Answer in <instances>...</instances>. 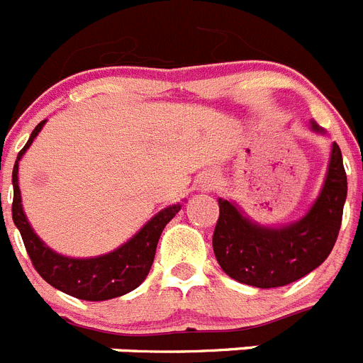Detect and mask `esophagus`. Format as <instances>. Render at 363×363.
<instances>
[{"label": "esophagus", "instance_id": "obj_1", "mask_svg": "<svg viewBox=\"0 0 363 363\" xmlns=\"http://www.w3.org/2000/svg\"><path fill=\"white\" fill-rule=\"evenodd\" d=\"M213 187H214V184L211 182V179L209 182H203V191H209V189H213Z\"/></svg>", "mask_w": 363, "mask_h": 363}]
</instances>
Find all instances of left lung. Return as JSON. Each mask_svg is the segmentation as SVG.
Listing matches in <instances>:
<instances>
[{
	"instance_id": "1",
	"label": "left lung",
	"mask_w": 363,
	"mask_h": 363,
	"mask_svg": "<svg viewBox=\"0 0 363 363\" xmlns=\"http://www.w3.org/2000/svg\"><path fill=\"white\" fill-rule=\"evenodd\" d=\"M313 129L322 133L313 121ZM347 196L342 150L333 143L322 192L309 213L285 227H264L242 213L238 205L218 198L220 218L213 249L225 274L259 289L296 281L322 265L338 238Z\"/></svg>"
}]
</instances>
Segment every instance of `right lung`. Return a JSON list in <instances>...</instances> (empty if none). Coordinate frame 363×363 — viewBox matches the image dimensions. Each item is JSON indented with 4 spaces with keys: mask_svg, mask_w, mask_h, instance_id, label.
<instances>
[{
    "mask_svg": "<svg viewBox=\"0 0 363 363\" xmlns=\"http://www.w3.org/2000/svg\"><path fill=\"white\" fill-rule=\"evenodd\" d=\"M45 121H40L32 130L28 142L19 150L18 160L12 169V185H14V200H12V220L21 233L25 249L30 262L40 277L56 289L63 291L79 300L104 301L111 298L123 296L142 284L150 271V265L156 255V245L162 236V230L176 216L182 205L176 203L160 211L150 218L133 238L121 247L96 258H69L57 255L50 247L45 245L38 234L32 230L21 205V192L18 185V163L25 150L30 147L34 138L43 129Z\"/></svg>",
    "mask_w": 363,
    "mask_h": 363,
    "instance_id": "right-lung-1",
    "label": "right lung"
}]
</instances>
